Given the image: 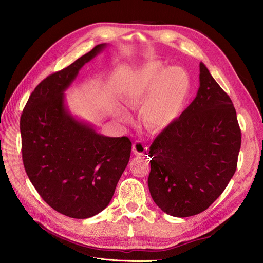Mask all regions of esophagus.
Segmentation results:
<instances>
[{"label":"esophagus","instance_id":"obj_1","mask_svg":"<svg viewBox=\"0 0 263 263\" xmlns=\"http://www.w3.org/2000/svg\"><path fill=\"white\" fill-rule=\"evenodd\" d=\"M133 152L137 156H143L146 154L147 147L142 141H135V143L133 145Z\"/></svg>","mask_w":263,"mask_h":263}]
</instances>
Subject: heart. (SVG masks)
<instances>
[{"mask_svg":"<svg viewBox=\"0 0 263 263\" xmlns=\"http://www.w3.org/2000/svg\"><path fill=\"white\" fill-rule=\"evenodd\" d=\"M191 90L189 73L181 67H164L153 61L137 70L122 91L126 106H142V121L151 130H162L182 112ZM122 119L129 120L126 112Z\"/></svg>","mask_w":263,"mask_h":263,"instance_id":"1","label":"heart"}]
</instances>
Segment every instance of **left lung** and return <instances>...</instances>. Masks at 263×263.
Listing matches in <instances>:
<instances>
[{"mask_svg": "<svg viewBox=\"0 0 263 263\" xmlns=\"http://www.w3.org/2000/svg\"><path fill=\"white\" fill-rule=\"evenodd\" d=\"M199 81L193 102L149 147L152 198L180 218L205 211L226 190L241 146L232 100L202 62Z\"/></svg>", "mask_w": 263, "mask_h": 263, "instance_id": "left-lung-1", "label": "left lung"}]
</instances>
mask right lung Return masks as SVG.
<instances>
[{"instance_id":"obj_1","label":"right lung","mask_w":263,"mask_h":263,"mask_svg":"<svg viewBox=\"0 0 263 263\" xmlns=\"http://www.w3.org/2000/svg\"><path fill=\"white\" fill-rule=\"evenodd\" d=\"M107 45L99 44L40 83L23 109L22 157L30 182L54 211L76 219L102 212L130 157L127 137H106L76 119L64 91L79 70Z\"/></svg>"}]
</instances>
